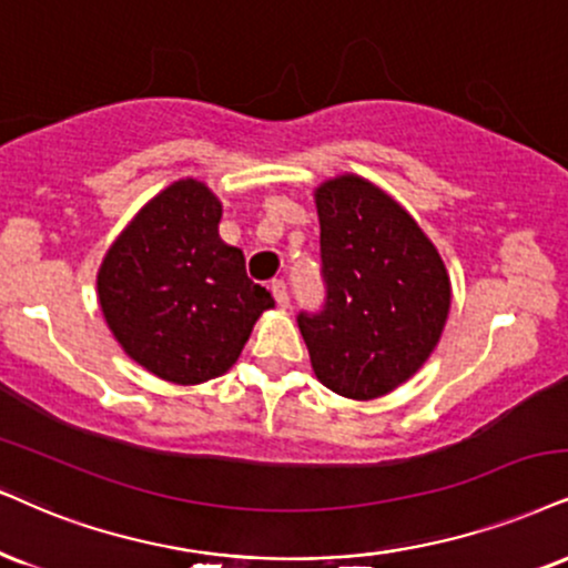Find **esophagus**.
Segmentation results:
<instances>
[{
    "label": "esophagus",
    "instance_id": "1",
    "mask_svg": "<svg viewBox=\"0 0 568 568\" xmlns=\"http://www.w3.org/2000/svg\"><path fill=\"white\" fill-rule=\"evenodd\" d=\"M271 292H273V300H276L278 305L282 307L290 305V290H286V282H282V278L271 282Z\"/></svg>",
    "mask_w": 568,
    "mask_h": 568
}]
</instances>
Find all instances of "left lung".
Here are the masks:
<instances>
[{
  "instance_id": "1",
  "label": "left lung",
  "mask_w": 568,
  "mask_h": 568,
  "mask_svg": "<svg viewBox=\"0 0 568 568\" xmlns=\"http://www.w3.org/2000/svg\"><path fill=\"white\" fill-rule=\"evenodd\" d=\"M326 300L297 324L318 382L374 400L424 366L450 311L434 244L389 194L345 173L316 189Z\"/></svg>"
}]
</instances>
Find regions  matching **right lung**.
<instances>
[{
    "instance_id": "1",
    "label": "right lung",
    "mask_w": 568,
    "mask_h": 568,
    "mask_svg": "<svg viewBox=\"0 0 568 568\" xmlns=\"http://www.w3.org/2000/svg\"><path fill=\"white\" fill-rule=\"evenodd\" d=\"M221 202L197 179L173 181L121 231L97 273L113 337L150 374L202 384L226 374L263 311L265 286L219 236Z\"/></svg>"
}]
</instances>
